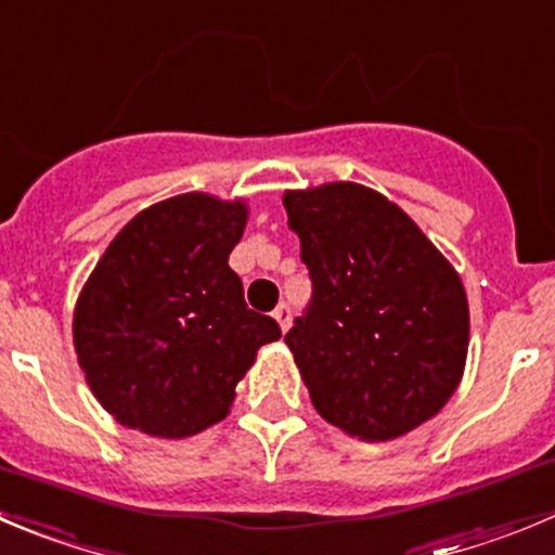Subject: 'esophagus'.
<instances>
[{
	"mask_svg": "<svg viewBox=\"0 0 555 555\" xmlns=\"http://www.w3.org/2000/svg\"><path fill=\"white\" fill-rule=\"evenodd\" d=\"M274 319H278V324H281V330L286 332L288 326H292V305L288 302H281L278 308H274Z\"/></svg>",
	"mask_w": 555,
	"mask_h": 555,
	"instance_id": "obj_1",
	"label": "esophagus"
}]
</instances>
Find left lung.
Here are the masks:
<instances>
[{
	"mask_svg": "<svg viewBox=\"0 0 555 555\" xmlns=\"http://www.w3.org/2000/svg\"><path fill=\"white\" fill-rule=\"evenodd\" d=\"M313 297L286 343L330 425L365 441L452 398L468 351L463 283L414 220L353 182L283 195Z\"/></svg>",
	"mask_w": 555,
	"mask_h": 555,
	"instance_id": "left-lung-1",
	"label": "left lung"
}]
</instances>
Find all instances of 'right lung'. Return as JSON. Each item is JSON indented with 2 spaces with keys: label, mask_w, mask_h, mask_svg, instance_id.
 <instances>
[{
  "label": "right lung",
  "mask_w": 555,
  "mask_h": 555,
  "mask_svg": "<svg viewBox=\"0 0 555 555\" xmlns=\"http://www.w3.org/2000/svg\"><path fill=\"white\" fill-rule=\"evenodd\" d=\"M242 202L188 193L135 215L94 267L73 319L78 365L116 422L184 439L223 420L272 315L247 308L229 253Z\"/></svg>",
  "instance_id": "add662e5"
}]
</instances>
